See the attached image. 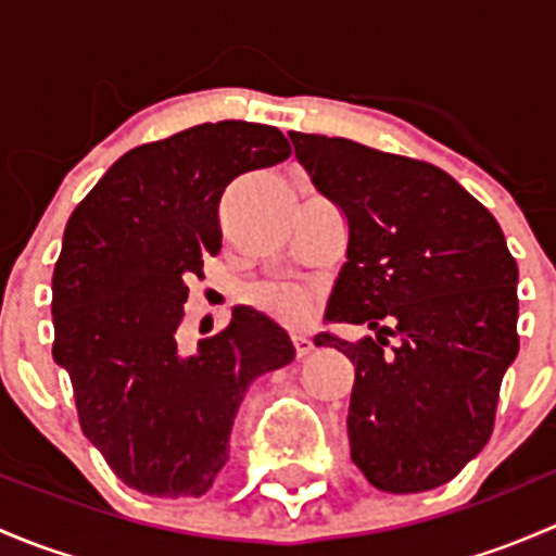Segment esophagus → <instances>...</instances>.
I'll return each instance as SVG.
<instances>
[{"label":"esophagus","instance_id":"34e87169","mask_svg":"<svg viewBox=\"0 0 556 556\" xmlns=\"http://www.w3.org/2000/svg\"><path fill=\"white\" fill-rule=\"evenodd\" d=\"M293 346H295V355H299V357H306V355H312V352H314V341L306 339V336H295Z\"/></svg>","mask_w":556,"mask_h":556}]
</instances>
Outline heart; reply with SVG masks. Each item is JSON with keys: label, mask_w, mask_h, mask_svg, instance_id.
<instances>
[{"label": "heart", "mask_w": 556, "mask_h": 556, "mask_svg": "<svg viewBox=\"0 0 556 556\" xmlns=\"http://www.w3.org/2000/svg\"><path fill=\"white\" fill-rule=\"evenodd\" d=\"M252 306H257L274 323L285 328H304L312 319V295L301 285L293 282H271L261 285L250 293Z\"/></svg>", "instance_id": "heart-1"}]
</instances>
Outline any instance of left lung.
Instances as JSON below:
<instances>
[{"mask_svg":"<svg viewBox=\"0 0 556 556\" xmlns=\"http://www.w3.org/2000/svg\"><path fill=\"white\" fill-rule=\"evenodd\" d=\"M290 142L350 226L325 317L377 330L357 344L314 339L355 366L352 463L382 492L435 490L495 428L519 352L517 261L490 210L439 166L341 137L290 131Z\"/></svg>","mask_w":556,"mask_h":556,"instance_id":"left-lung-1","label":"left lung"}]
</instances>
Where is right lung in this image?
Masks as SVG:
<instances>
[{"mask_svg":"<svg viewBox=\"0 0 556 556\" xmlns=\"http://www.w3.org/2000/svg\"><path fill=\"white\" fill-rule=\"evenodd\" d=\"M290 153L274 126L201 123L128 150L66 223L53 361L70 374L86 439L142 495H204L250 384L295 357L290 336L250 306L179 352L188 282L220 252L223 193Z\"/></svg>","mask_w":556,"mask_h":556,"instance_id":"right-lung-1","label":"right lung"}]
</instances>
